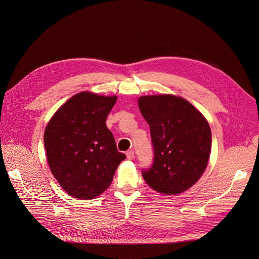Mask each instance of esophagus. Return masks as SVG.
Here are the masks:
<instances>
[{"label":"esophagus","instance_id":"esophagus-1","mask_svg":"<svg viewBox=\"0 0 259 259\" xmlns=\"http://www.w3.org/2000/svg\"><path fill=\"white\" fill-rule=\"evenodd\" d=\"M126 155H127L128 159H133L134 158V151L133 150H128L126 152Z\"/></svg>","mask_w":259,"mask_h":259}]
</instances>
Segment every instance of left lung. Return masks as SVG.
Here are the masks:
<instances>
[{
  "mask_svg": "<svg viewBox=\"0 0 259 259\" xmlns=\"http://www.w3.org/2000/svg\"><path fill=\"white\" fill-rule=\"evenodd\" d=\"M138 106L149 125L153 162L142 169L149 187L178 195L193 187L204 174L212 134L204 116L183 98L161 95L140 97Z\"/></svg>",
  "mask_w": 259,
  "mask_h": 259,
  "instance_id": "1",
  "label": "left lung"
}]
</instances>
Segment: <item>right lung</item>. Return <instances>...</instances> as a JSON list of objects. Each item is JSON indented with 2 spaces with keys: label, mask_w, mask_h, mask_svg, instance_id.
<instances>
[{
  "label": "right lung",
  "mask_w": 259,
  "mask_h": 259,
  "mask_svg": "<svg viewBox=\"0 0 259 259\" xmlns=\"http://www.w3.org/2000/svg\"><path fill=\"white\" fill-rule=\"evenodd\" d=\"M117 97L82 92L53 115L44 132V146L52 175L73 198L90 200L113 181L126 155L119 152L107 116Z\"/></svg>",
  "instance_id": "1"
}]
</instances>
